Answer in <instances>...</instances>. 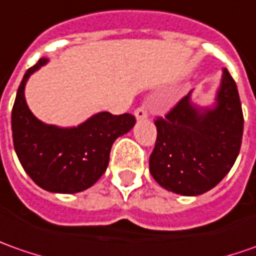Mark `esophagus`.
I'll list each match as a JSON object with an SVG mask.
<instances>
[{
    "label": "esophagus",
    "instance_id": "1",
    "mask_svg": "<svg viewBox=\"0 0 256 256\" xmlns=\"http://www.w3.org/2000/svg\"><path fill=\"white\" fill-rule=\"evenodd\" d=\"M134 118H136V120H146L147 119V110L144 108H138L134 110Z\"/></svg>",
    "mask_w": 256,
    "mask_h": 256
}]
</instances>
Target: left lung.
<instances>
[{"mask_svg": "<svg viewBox=\"0 0 256 256\" xmlns=\"http://www.w3.org/2000/svg\"><path fill=\"white\" fill-rule=\"evenodd\" d=\"M192 90L164 119L156 120L157 140L150 172L167 191L194 197L214 188L232 168L244 132L236 84L226 69L214 103H194Z\"/></svg>", "mask_w": 256, "mask_h": 256, "instance_id": "8db88e82", "label": "left lung"}]
</instances>
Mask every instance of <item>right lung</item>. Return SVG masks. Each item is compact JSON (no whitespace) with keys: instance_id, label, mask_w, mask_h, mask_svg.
I'll use <instances>...</instances> for the list:
<instances>
[{"instance_id":"add662e5","label":"right lung","mask_w":256,"mask_h":256,"mask_svg":"<svg viewBox=\"0 0 256 256\" xmlns=\"http://www.w3.org/2000/svg\"><path fill=\"white\" fill-rule=\"evenodd\" d=\"M49 62L40 58L18 88L11 114L15 153L25 172L49 192L75 194L92 187L106 172L114 140L128 133L136 120L124 113H94L78 126L59 128L40 120L25 100L28 79Z\"/></svg>"}]
</instances>
